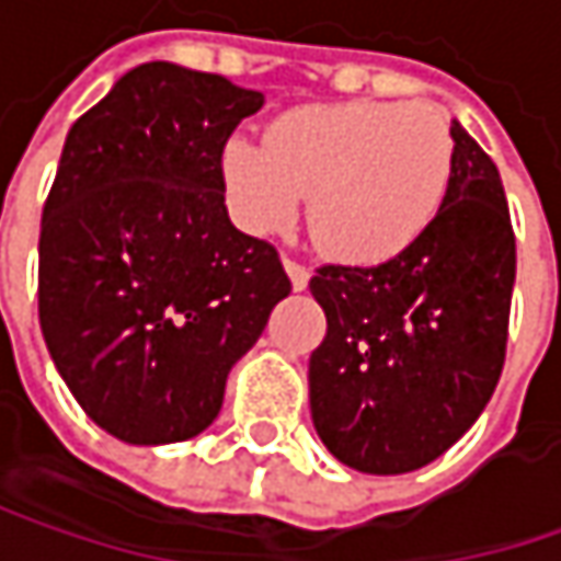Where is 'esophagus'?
Instances as JSON below:
<instances>
[{
  "mask_svg": "<svg viewBox=\"0 0 561 561\" xmlns=\"http://www.w3.org/2000/svg\"><path fill=\"white\" fill-rule=\"evenodd\" d=\"M282 263H285V273H288V279H291V288H295V291H305L308 282H311V270H308L305 263L291 260V256H285Z\"/></svg>",
  "mask_w": 561,
  "mask_h": 561,
  "instance_id": "34e87169",
  "label": "esophagus"
}]
</instances>
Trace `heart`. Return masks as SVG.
Returning a JSON list of instances; mask_svg holds the SVG:
<instances>
[{"mask_svg":"<svg viewBox=\"0 0 561 561\" xmlns=\"http://www.w3.org/2000/svg\"><path fill=\"white\" fill-rule=\"evenodd\" d=\"M454 133L435 104L343 101L288 111L263 146L228 139L221 183L234 218L285 231L308 196L313 241L336 260L375 266L415 248L454 181Z\"/></svg>","mask_w":561,"mask_h":561,"instance_id":"heart-1","label":"heart"}]
</instances>
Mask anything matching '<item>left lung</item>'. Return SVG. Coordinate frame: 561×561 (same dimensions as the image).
Here are the masks:
<instances>
[{
  "instance_id": "8db88e82",
  "label": "left lung",
  "mask_w": 561,
  "mask_h": 561,
  "mask_svg": "<svg viewBox=\"0 0 561 561\" xmlns=\"http://www.w3.org/2000/svg\"><path fill=\"white\" fill-rule=\"evenodd\" d=\"M442 215L380 266L327 263L311 295L327 336L311 352V415L327 450L393 477L442 457L485 410L508 346L514 231L492 158L454 119Z\"/></svg>"
}]
</instances>
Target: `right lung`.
<instances>
[{
  "instance_id": "right-lung-1",
  "label": "right lung",
  "mask_w": 561,
  "mask_h": 561,
  "mask_svg": "<svg viewBox=\"0 0 561 561\" xmlns=\"http://www.w3.org/2000/svg\"><path fill=\"white\" fill-rule=\"evenodd\" d=\"M260 107L225 76L146 62L66 136L41 218V330L79 407L126 445L209 428L291 291L276 248L225 209L221 149Z\"/></svg>"
}]
</instances>
